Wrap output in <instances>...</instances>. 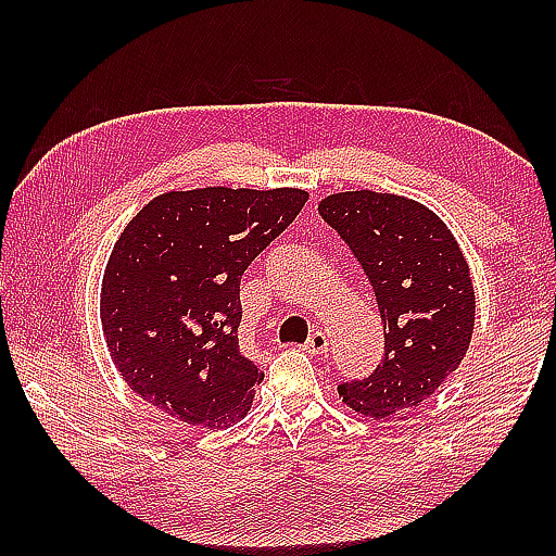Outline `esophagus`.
I'll list each match as a JSON object with an SVG mask.
<instances>
[{"label":"esophagus","mask_w":556,"mask_h":556,"mask_svg":"<svg viewBox=\"0 0 556 556\" xmlns=\"http://www.w3.org/2000/svg\"><path fill=\"white\" fill-rule=\"evenodd\" d=\"M303 349L308 351L311 356H325L327 349H329V339H327L325 332H320V329H317V332H313V334L308 337V341H305Z\"/></svg>","instance_id":"1"}]
</instances>
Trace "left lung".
Returning <instances> with one entry per match:
<instances>
[{
	"mask_svg": "<svg viewBox=\"0 0 556 556\" xmlns=\"http://www.w3.org/2000/svg\"><path fill=\"white\" fill-rule=\"evenodd\" d=\"M317 212L368 275L384 325L382 365L339 384L341 404L375 420L422 404L473 339L476 289L464 251L437 212L404 195L341 191Z\"/></svg>",
	"mask_w": 556,
	"mask_h": 556,
	"instance_id": "1",
	"label": "left lung"
}]
</instances>
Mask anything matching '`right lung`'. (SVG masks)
I'll return each instance as SVG.
<instances>
[{
  "mask_svg": "<svg viewBox=\"0 0 556 556\" xmlns=\"http://www.w3.org/2000/svg\"><path fill=\"white\" fill-rule=\"evenodd\" d=\"M305 200L303 188L205 186L136 212L104 267L100 320L140 399L210 430L248 416L265 372L239 346V281Z\"/></svg>",
  "mask_w": 556,
  "mask_h": 556,
  "instance_id": "obj_1",
  "label": "right lung"
}]
</instances>
